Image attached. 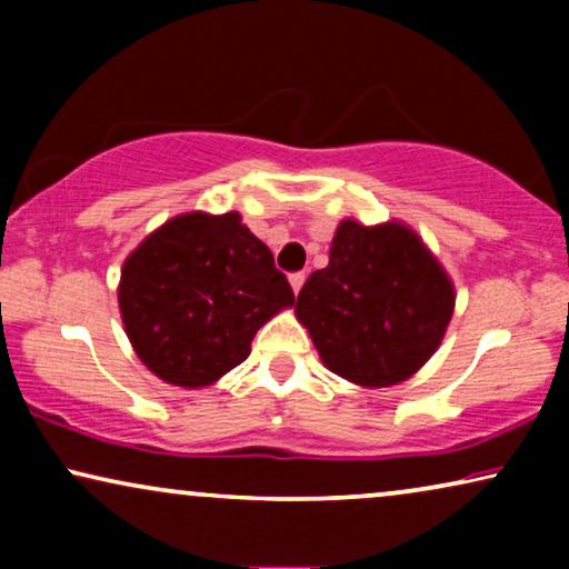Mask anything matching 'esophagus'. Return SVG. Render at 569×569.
Here are the masks:
<instances>
[{
    "instance_id": "34e87169",
    "label": "esophagus",
    "mask_w": 569,
    "mask_h": 569,
    "mask_svg": "<svg viewBox=\"0 0 569 569\" xmlns=\"http://www.w3.org/2000/svg\"><path fill=\"white\" fill-rule=\"evenodd\" d=\"M302 282H306V271H295V274H290V284H292V292L298 295Z\"/></svg>"
}]
</instances>
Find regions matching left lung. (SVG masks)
I'll list each match as a JSON object with an SVG mask.
<instances>
[{
	"mask_svg": "<svg viewBox=\"0 0 569 569\" xmlns=\"http://www.w3.org/2000/svg\"><path fill=\"white\" fill-rule=\"evenodd\" d=\"M453 282L422 238L401 222H339L329 267L295 302L326 368L365 388L415 376L453 316Z\"/></svg>",
	"mask_w": 569,
	"mask_h": 569,
	"instance_id": "left-lung-1",
	"label": "left lung"
}]
</instances>
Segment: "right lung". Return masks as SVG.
<instances>
[{
	"mask_svg": "<svg viewBox=\"0 0 569 569\" xmlns=\"http://www.w3.org/2000/svg\"><path fill=\"white\" fill-rule=\"evenodd\" d=\"M295 295L238 212H186L127 256L119 308L139 360L170 386H212Z\"/></svg>",
	"mask_w": 569,
	"mask_h": 569,
	"instance_id": "1",
	"label": "right lung"
}]
</instances>
